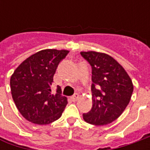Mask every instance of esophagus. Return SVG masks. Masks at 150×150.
<instances>
[{
    "label": "esophagus",
    "instance_id": "1",
    "mask_svg": "<svg viewBox=\"0 0 150 150\" xmlns=\"http://www.w3.org/2000/svg\"><path fill=\"white\" fill-rule=\"evenodd\" d=\"M78 98H79V95H78V93H75L74 95L72 96V100L74 101V102H75V101L78 100Z\"/></svg>",
    "mask_w": 150,
    "mask_h": 150
}]
</instances>
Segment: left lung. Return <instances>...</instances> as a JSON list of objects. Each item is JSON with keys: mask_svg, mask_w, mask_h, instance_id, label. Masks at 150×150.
I'll use <instances>...</instances> for the list:
<instances>
[{"mask_svg": "<svg viewBox=\"0 0 150 150\" xmlns=\"http://www.w3.org/2000/svg\"><path fill=\"white\" fill-rule=\"evenodd\" d=\"M92 67L93 107L83 113L88 124L106 125L116 120L129 103L134 86L129 76L115 59L105 53L82 52Z\"/></svg>", "mask_w": 150, "mask_h": 150, "instance_id": "obj_1", "label": "left lung"}]
</instances>
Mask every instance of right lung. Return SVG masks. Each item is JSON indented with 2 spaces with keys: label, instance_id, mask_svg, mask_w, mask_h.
<instances>
[{
  "label": "right lung",
  "instance_id": "add662e5",
  "mask_svg": "<svg viewBox=\"0 0 150 150\" xmlns=\"http://www.w3.org/2000/svg\"><path fill=\"white\" fill-rule=\"evenodd\" d=\"M67 50H42L26 58L12 74V98L21 114L36 124H48L60 118L67 104L57 86L52 93L53 76Z\"/></svg>",
  "mask_w": 150,
  "mask_h": 150
}]
</instances>
